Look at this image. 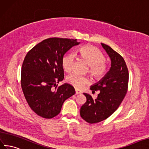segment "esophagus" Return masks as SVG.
I'll use <instances>...</instances> for the list:
<instances>
[{"label": "esophagus", "mask_w": 149, "mask_h": 149, "mask_svg": "<svg viewBox=\"0 0 149 149\" xmlns=\"http://www.w3.org/2000/svg\"><path fill=\"white\" fill-rule=\"evenodd\" d=\"M75 93H76V94H79V93H82V92L79 91L78 89L75 88Z\"/></svg>", "instance_id": "esophagus-1"}]
</instances>
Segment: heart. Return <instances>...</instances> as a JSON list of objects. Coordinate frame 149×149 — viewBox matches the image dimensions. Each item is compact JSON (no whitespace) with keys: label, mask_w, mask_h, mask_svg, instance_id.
<instances>
[{"label":"heart","mask_w":149,"mask_h":149,"mask_svg":"<svg viewBox=\"0 0 149 149\" xmlns=\"http://www.w3.org/2000/svg\"><path fill=\"white\" fill-rule=\"evenodd\" d=\"M80 56L89 65L88 70L91 77L96 80L104 78L109 72L110 65L105 61L104 54L97 48L91 45L82 47L79 49ZM75 56L70 53L65 55L62 60L63 69L67 72H70L74 69ZM67 82L77 89H82L90 81L88 77L80 75L77 74H72L67 77Z\"/></svg>","instance_id":"1"}]
</instances>
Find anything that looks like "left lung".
I'll use <instances>...</instances> for the list:
<instances>
[{"instance_id":"8db88e82","label":"left lung","mask_w":149,"mask_h":149,"mask_svg":"<svg viewBox=\"0 0 149 149\" xmlns=\"http://www.w3.org/2000/svg\"><path fill=\"white\" fill-rule=\"evenodd\" d=\"M102 46L111 59V67L107 74L91 87L92 92L100 91L97 99L84 93L87 98L80 108V116L89 124H95L109 117L118 108L128 90L129 71L125 62L109 45Z\"/></svg>"}]
</instances>
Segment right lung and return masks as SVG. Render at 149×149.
Here are the masks:
<instances>
[{
	"label": "right lung",
	"instance_id": "add662e5",
	"mask_svg": "<svg viewBox=\"0 0 149 149\" xmlns=\"http://www.w3.org/2000/svg\"><path fill=\"white\" fill-rule=\"evenodd\" d=\"M77 39L52 37L42 41L25 56L21 70V87L29 107L43 118L60 113L64 101L75 94L73 86L58 83L64 77L62 60Z\"/></svg>",
	"mask_w": 149,
	"mask_h": 149
}]
</instances>
